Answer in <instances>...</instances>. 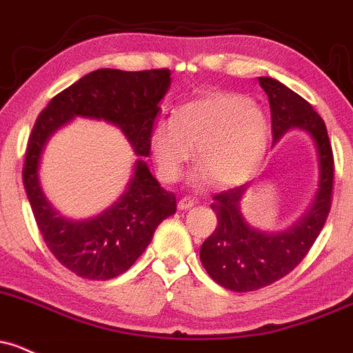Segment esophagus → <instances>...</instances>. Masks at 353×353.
I'll return each mask as SVG.
<instances>
[{
  "label": "esophagus",
  "instance_id": "esophagus-1",
  "mask_svg": "<svg viewBox=\"0 0 353 353\" xmlns=\"http://www.w3.org/2000/svg\"><path fill=\"white\" fill-rule=\"evenodd\" d=\"M194 206V199L191 198H181L179 203H177V208L179 210H190Z\"/></svg>",
  "mask_w": 353,
  "mask_h": 353
}]
</instances>
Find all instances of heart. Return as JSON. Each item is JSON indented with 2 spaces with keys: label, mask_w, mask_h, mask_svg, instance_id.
I'll list each match as a JSON object with an SVG mask.
<instances>
[{
  "label": "heart",
  "mask_w": 353,
  "mask_h": 353,
  "mask_svg": "<svg viewBox=\"0 0 353 353\" xmlns=\"http://www.w3.org/2000/svg\"><path fill=\"white\" fill-rule=\"evenodd\" d=\"M268 123L252 99L234 92H205L174 110L172 119L160 117L150 130V150L159 176L167 183L179 179L186 163H201L194 183L215 181L237 186L263 159Z\"/></svg>",
  "instance_id": "1"
}]
</instances>
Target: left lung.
I'll use <instances>...</instances> for the list:
<instances>
[{
  "instance_id": "1",
  "label": "left lung",
  "mask_w": 353,
  "mask_h": 353,
  "mask_svg": "<svg viewBox=\"0 0 353 353\" xmlns=\"http://www.w3.org/2000/svg\"><path fill=\"white\" fill-rule=\"evenodd\" d=\"M272 110L273 145L288 131H304L314 143L318 190L309 208L283 230H259L245 220L241 201L248 184L215 194L216 229L199 249V259L219 285L251 292L288 275L304 259L330 213L333 191V152L325 121L307 101L272 77H259Z\"/></svg>"
}]
</instances>
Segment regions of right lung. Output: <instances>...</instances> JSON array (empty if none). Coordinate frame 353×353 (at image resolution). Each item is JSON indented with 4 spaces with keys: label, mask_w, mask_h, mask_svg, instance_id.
<instances>
[{
    "label": "right lung",
    "mask_w": 353,
    "mask_h": 353,
    "mask_svg": "<svg viewBox=\"0 0 353 353\" xmlns=\"http://www.w3.org/2000/svg\"><path fill=\"white\" fill-rule=\"evenodd\" d=\"M169 87V70L102 68L56 95L35 121L25 154V191L44 243L81 279L110 280L130 270L160 222L176 213V196L160 188L143 159L150 155V130ZM74 117L116 125L139 157L123 194L99 216L81 221L63 216L45 196L38 177L45 145Z\"/></svg>",
    "instance_id": "1"
}]
</instances>
